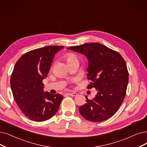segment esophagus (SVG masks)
Wrapping results in <instances>:
<instances>
[{
    "mask_svg": "<svg viewBox=\"0 0 147 147\" xmlns=\"http://www.w3.org/2000/svg\"><path fill=\"white\" fill-rule=\"evenodd\" d=\"M67 95L72 96H77L78 94L77 93H67Z\"/></svg>",
    "mask_w": 147,
    "mask_h": 147,
    "instance_id": "obj_1",
    "label": "esophagus"
}]
</instances>
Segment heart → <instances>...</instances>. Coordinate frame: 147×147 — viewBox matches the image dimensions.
Returning <instances> with one entry per match:
<instances>
[{
  "label": "heart",
  "mask_w": 147,
  "mask_h": 147,
  "mask_svg": "<svg viewBox=\"0 0 147 147\" xmlns=\"http://www.w3.org/2000/svg\"><path fill=\"white\" fill-rule=\"evenodd\" d=\"M65 58L68 64L74 62L79 63V59L78 56L75 53H73V52H69V53H67L65 55Z\"/></svg>",
  "instance_id": "heart-1"
}]
</instances>
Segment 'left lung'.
Instances as JSON below:
<instances>
[{"mask_svg":"<svg viewBox=\"0 0 147 147\" xmlns=\"http://www.w3.org/2000/svg\"><path fill=\"white\" fill-rule=\"evenodd\" d=\"M69 49L86 55L89 60L88 89L98 91L95 97L79 107L81 116L92 122H101L113 116L126 95L128 72L123 57L117 51L98 43L73 46Z\"/></svg>","mask_w":147,"mask_h":147,"instance_id":"8db88e82","label":"left lung"}]
</instances>
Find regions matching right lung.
I'll return each mask as SVG.
<instances>
[{
    "mask_svg": "<svg viewBox=\"0 0 147 147\" xmlns=\"http://www.w3.org/2000/svg\"><path fill=\"white\" fill-rule=\"evenodd\" d=\"M64 48L48 46L23 54L11 75L13 97L25 116L42 122L52 118L60 107L63 96L44 92L42 81L47 77L55 54Z\"/></svg>",
    "mask_w": 147,
    "mask_h": 147,
    "instance_id": "1",
    "label": "right lung"
}]
</instances>
